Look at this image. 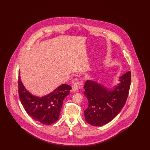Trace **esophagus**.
<instances>
[{
  "instance_id": "1",
  "label": "esophagus",
  "mask_w": 150,
  "mask_h": 150,
  "mask_svg": "<svg viewBox=\"0 0 150 150\" xmlns=\"http://www.w3.org/2000/svg\"><path fill=\"white\" fill-rule=\"evenodd\" d=\"M83 83L82 81H77L75 83H74V84L72 86V91L74 92H75L76 91H78V90L79 89H81L83 88Z\"/></svg>"
}]
</instances>
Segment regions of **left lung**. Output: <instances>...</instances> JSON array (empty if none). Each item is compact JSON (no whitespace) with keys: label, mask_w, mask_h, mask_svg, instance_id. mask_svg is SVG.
Masks as SVG:
<instances>
[{"label":"left lung","mask_w":150,"mask_h":150,"mask_svg":"<svg viewBox=\"0 0 150 150\" xmlns=\"http://www.w3.org/2000/svg\"><path fill=\"white\" fill-rule=\"evenodd\" d=\"M119 79L120 83L112 89L95 81H86L84 94L89 105L84 111V116L88 124L102 126L113 120L121 111L128 98L131 72H127Z\"/></svg>","instance_id":"obj_1"}]
</instances>
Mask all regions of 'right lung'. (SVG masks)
<instances>
[{
    "mask_svg": "<svg viewBox=\"0 0 150 150\" xmlns=\"http://www.w3.org/2000/svg\"><path fill=\"white\" fill-rule=\"evenodd\" d=\"M71 89L70 86L62 84L46 96L37 97L26 90L19 72L18 93L22 105L33 119L45 125L52 124L58 120L63 101Z\"/></svg>",
    "mask_w": 150,
    "mask_h": 150,
    "instance_id": "obj_1",
    "label": "right lung"
}]
</instances>
